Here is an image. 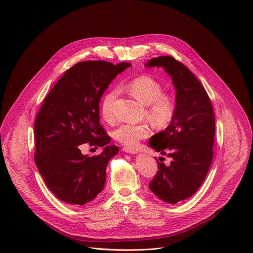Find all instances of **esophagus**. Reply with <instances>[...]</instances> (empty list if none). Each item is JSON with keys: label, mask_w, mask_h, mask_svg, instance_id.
<instances>
[{"label": "esophagus", "mask_w": 253, "mask_h": 253, "mask_svg": "<svg viewBox=\"0 0 253 253\" xmlns=\"http://www.w3.org/2000/svg\"><path fill=\"white\" fill-rule=\"evenodd\" d=\"M122 150H123L124 152H127V153H130V154H135V153H137V150L132 149V148H128V147H124Z\"/></svg>", "instance_id": "esophagus-1"}]
</instances>
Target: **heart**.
<instances>
[{
  "label": "heart",
  "mask_w": 253,
  "mask_h": 253,
  "mask_svg": "<svg viewBox=\"0 0 253 253\" xmlns=\"http://www.w3.org/2000/svg\"><path fill=\"white\" fill-rule=\"evenodd\" d=\"M126 88L128 92L146 104L145 114L147 119L158 128L167 127L173 120L176 110L177 101L173 94L163 92L164 87L161 82L149 75H141L131 79ZM117 97V90L108 91L102 98L101 115L106 122L115 120L114 102ZM150 129L145 123L119 125L113 132L116 141L126 147H135L139 141L149 136Z\"/></svg>",
  "instance_id": "1"
}]
</instances>
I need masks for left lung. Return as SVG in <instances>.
<instances>
[{"label": "left lung", "instance_id": "left-lung-1", "mask_svg": "<svg viewBox=\"0 0 253 253\" xmlns=\"http://www.w3.org/2000/svg\"><path fill=\"white\" fill-rule=\"evenodd\" d=\"M147 67H163L176 90L177 110L170 125L152 136L149 146L171 157L149 183L161 200L175 204L193 195L203 183L213 158L215 119L207 92L191 71L170 56L149 60Z\"/></svg>", "mask_w": 253, "mask_h": 253}]
</instances>
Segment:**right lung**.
Segmentation results:
<instances>
[{"mask_svg":"<svg viewBox=\"0 0 253 253\" xmlns=\"http://www.w3.org/2000/svg\"><path fill=\"white\" fill-rule=\"evenodd\" d=\"M130 66L79 62L65 72L40 108L34 160L48 188L63 202L84 205L105 185L108 162L119 150L108 145L111 138L100 124L99 103L112 80ZM85 142L105 148L89 158L81 153Z\"/></svg>","mask_w":253,"mask_h":253,"instance_id":"right-lung-1","label":"right lung"}]
</instances>
